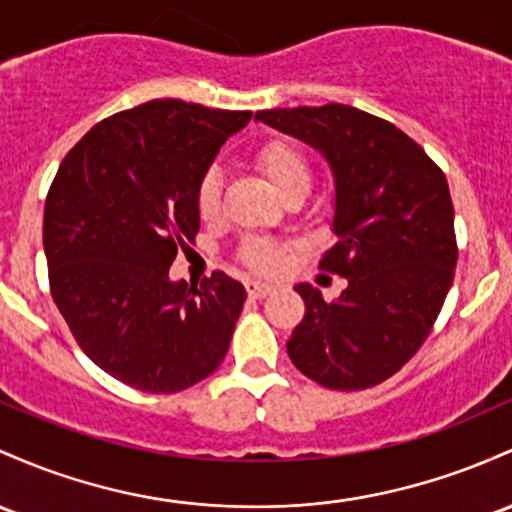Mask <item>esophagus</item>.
Instances as JSON below:
<instances>
[{
	"label": "esophagus",
	"instance_id": "34e87169",
	"mask_svg": "<svg viewBox=\"0 0 512 512\" xmlns=\"http://www.w3.org/2000/svg\"><path fill=\"white\" fill-rule=\"evenodd\" d=\"M247 294L252 296V299H265V296H269L274 291L272 284L267 282H247Z\"/></svg>",
	"mask_w": 512,
	"mask_h": 512
}]
</instances>
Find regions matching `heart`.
Listing matches in <instances>:
<instances>
[{
	"label": "heart",
	"mask_w": 512,
	"mask_h": 512,
	"mask_svg": "<svg viewBox=\"0 0 512 512\" xmlns=\"http://www.w3.org/2000/svg\"><path fill=\"white\" fill-rule=\"evenodd\" d=\"M255 167L265 174V179L282 199L291 194H306L311 187V162L296 145L286 140H269L255 153ZM196 209L201 218H213L221 209V174L216 170L206 172L196 189ZM245 262L257 272H277L284 262L282 247L252 240L245 245Z\"/></svg>",
	"instance_id": "1"
}]
</instances>
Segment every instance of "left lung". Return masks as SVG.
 <instances>
[{"label": "left lung", "mask_w": 512, "mask_h": 512, "mask_svg": "<svg viewBox=\"0 0 512 512\" xmlns=\"http://www.w3.org/2000/svg\"><path fill=\"white\" fill-rule=\"evenodd\" d=\"M255 121L311 145L335 179L338 243L320 267L347 279L335 301L296 284L306 316L291 362L325 389L359 391L396 374L428 338L457 267L447 179L393 123L355 106L257 111Z\"/></svg>", "instance_id": "left-lung-1"}]
</instances>
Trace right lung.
I'll return each instance as SVG.
<instances>
[{
  "label": "right lung",
  "mask_w": 512,
  "mask_h": 512,
  "mask_svg": "<svg viewBox=\"0 0 512 512\" xmlns=\"http://www.w3.org/2000/svg\"><path fill=\"white\" fill-rule=\"evenodd\" d=\"M250 111L155 99L109 116L55 174L43 213L50 291L77 345L114 379L177 393L226 357L247 299L213 272L172 282L170 265L199 233L196 189Z\"/></svg>",
  "instance_id": "obj_1"
}]
</instances>
